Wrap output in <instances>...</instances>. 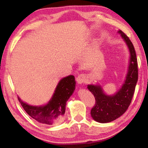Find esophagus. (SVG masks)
Segmentation results:
<instances>
[{
    "instance_id": "1",
    "label": "esophagus",
    "mask_w": 148,
    "mask_h": 148,
    "mask_svg": "<svg viewBox=\"0 0 148 148\" xmlns=\"http://www.w3.org/2000/svg\"><path fill=\"white\" fill-rule=\"evenodd\" d=\"M86 80H87V77H86V74H80L79 75L77 76V78H76L77 82L80 84L85 83V82H86Z\"/></svg>"
}]
</instances>
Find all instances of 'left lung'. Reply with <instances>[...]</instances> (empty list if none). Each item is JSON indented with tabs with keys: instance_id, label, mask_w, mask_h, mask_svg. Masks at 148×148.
<instances>
[{
	"instance_id": "1",
	"label": "left lung",
	"mask_w": 148,
	"mask_h": 148,
	"mask_svg": "<svg viewBox=\"0 0 148 148\" xmlns=\"http://www.w3.org/2000/svg\"><path fill=\"white\" fill-rule=\"evenodd\" d=\"M118 32L126 42L131 53L128 73L125 83L121 89L112 96L105 95L100 86H87L95 99V104L91 110V117L102 123L114 121L126 112L132 101L138 76L137 58L133 44L124 32L121 31Z\"/></svg>"
}]
</instances>
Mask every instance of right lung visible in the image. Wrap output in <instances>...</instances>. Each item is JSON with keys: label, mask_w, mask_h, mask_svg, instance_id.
Here are the masks:
<instances>
[{"label": "right lung", "mask_w": 148, "mask_h": 148, "mask_svg": "<svg viewBox=\"0 0 148 148\" xmlns=\"http://www.w3.org/2000/svg\"><path fill=\"white\" fill-rule=\"evenodd\" d=\"M74 76L72 75L62 78L55 91L51 99L43 106H32L18 100L25 112L37 121L45 125H56L61 123L65 113L66 101L75 89Z\"/></svg>", "instance_id": "1"}]
</instances>
